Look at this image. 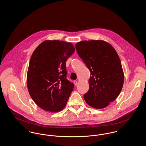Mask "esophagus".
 Here are the masks:
<instances>
[{
  "instance_id": "esophagus-1",
  "label": "esophagus",
  "mask_w": 146,
  "mask_h": 146,
  "mask_svg": "<svg viewBox=\"0 0 146 146\" xmlns=\"http://www.w3.org/2000/svg\"><path fill=\"white\" fill-rule=\"evenodd\" d=\"M74 84H75V85H76H76H78V82L76 81V80H75V81L74 82Z\"/></svg>"
}]
</instances>
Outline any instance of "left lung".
<instances>
[{
	"mask_svg": "<svg viewBox=\"0 0 146 146\" xmlns=\"http://www.w3.org/2000/svg\"><path fill=\"white\" fill-rule=\"evenodd\" d=\"M76 48L90 71L89 89L84 100L92 107L104 108L117 98L123 86L120 58L112 46L102 40L79 42Z\"/></svg>",
	"mask_w": 146,
	"mask_h": 146,
	"instance_id": "8db88e82",
	"label": "left lung"
}]
</instances>
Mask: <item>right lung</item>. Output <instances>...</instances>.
I'll use <instances>...</instances> for the list:
<instances>
[{
    "label": "right lung",
    "instance_id": "add662e5",
    "mask_svg": "<svg viewBox=\"0 0 146 146\" xmlns=\"http://www.w3.org/2000/svg\"><path fill=\"white\" fill-rule=\"evenodd\" d=\"M75 51L73 44L60 40L42 42L31 56L27 83L29 95L42 110L60 111L74 85L67 79L66 62Z\"/></svg>",
    "mask_w": 146,
    "mask_h": 146
}]
</instances>
